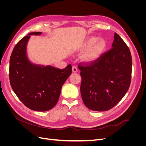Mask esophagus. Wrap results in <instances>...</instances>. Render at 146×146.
Instances as JSON below:
<instances>
[{
  "mask_svg": "<svg viewBox=\"0 0 146 146\" xmlns=\"http://www.w3.org/2000/svg\"><path fill=\"white\" fill-rule=\"evenodd\" d=\"M72 71L74 72H77L78 71V68H77V66H73V67H72Z\"/></svg>",
  "mask_w": 146,
  "mask_h": 146,
  "instance_id": "obj_1",
  "label": "esophagus"
}]
</instances>
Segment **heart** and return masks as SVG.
I'll return each mask as SVG.
<instances>
[{"label": "heart", "mask_w": 146, "mask_h": 146, "mask_svg": "<svg viewBox=\"0 0 146 146\" xmlns=\"http://www.w3.org/2000/svg\"><path fill=\"white\" fill-rule=\"evenodd\" d=\"M98 40V38L91 37L83 42L79 47V50L83 51L89 48L84 55V58L87 61H94L98 59L104 52L105 48V42L101 39Z\"/></svg>", "instance_id": "1"}]
</instances>
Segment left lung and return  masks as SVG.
Wrapping results in <instances>:
<instances>
[{"instance_id":"left-lung-1","label":"left lung","mask_w":146,"mask_h":146,"mask_svg":"<svg viewBox=\"0 0 146 146\" xmlns=\"http://www.w3.org/2000/svg\"><path fill=\"white\" fill-rule=\"evenodd\" d=\"M112 48L96 60L80 63V92L90 110L107 111L125 95L130 85L132 60L129 48L116 33Z\"/></svg>"}]
</instances>
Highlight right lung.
Instances as JSON below:
<instances>
[{
  "instance_id": "1",
  "label": "right lung",
  "mask_w": 146,
  "mask_h": 146,
  "mask_svg": "<svg viewBox=\"0 0 146 146\" xmlns=\"http://www.w3.org/2000/svg\"><path fill=\"white\" fill-rule=\"evenodd\" d=\"M32 32L17 42L10 60V82L17 98L27 108L46 111L58 102L64 83L72 74V66L60 69L52 66H44L31 63L27 56V42Z\"/></svg>"
}]
</instances>
